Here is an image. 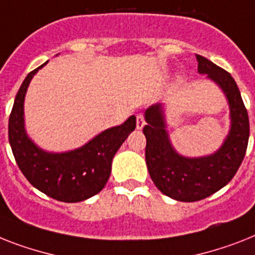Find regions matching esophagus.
I'll list each match as a JSON object with an SVG mask.
<instances>
[{
  "mask_svg": "<svg viewBox=\"0 0 255 255\" xmlns=\"http://www.w3.org/2000/svg\"><path fill=\"white\" fill-rule=\"evenodd\" d=\"M144 117L142 115H136V129L142 130L144 126Z\"/></svg>",
  "mask_w": 255,
  "mask_h": 255,
  "instance_id": "1",
  "label": "esophagus"
}]
</instances>
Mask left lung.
Instances as JSON below:
<instances>
[{"mask_svg":"<svg viewBox=\"0 0 255 255\" xmlns=\"http://www.w3.org/2000/svg\"><path fill=\"white\" fill-rule=\"evenodd\" d=\"M195 57L199 74H207L228 100L231 129L220 148L207 156H182L169 140L163 105H151L144 112L143 134L151 180L163 194L180 202L201 201L224 188L243 163L249 140L248 111L232 75L205 57Z\"/></svg>","mask_w":255,"mask_h":255,"instance_id":"1","label":"left lung"}]
</instances>
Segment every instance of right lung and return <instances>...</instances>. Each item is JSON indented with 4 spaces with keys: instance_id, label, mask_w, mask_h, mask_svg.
<instances>
[{
    "instance_id": "obj_1",
    "label": "right lung",
    "mask_w": 255,
    "mask_h": 255,
    "mask_svg": "<svg viewBox=\"0 0 255 255\" xmlns=\"http://www.w3.org/2000/svg\"><path fill=\"white\" fill-rule=\"evenodd\" d=\"M45 64L27 75L16 94L9 119L10 146L19 169L33 188L57 201L82 202L105 186L111 176L113 156L135 129V116L129 117L123 125L104 130L79 148L57 153L44 151L27 135L23 116L29 82Z\"/></svg>"
}]
</instances>
